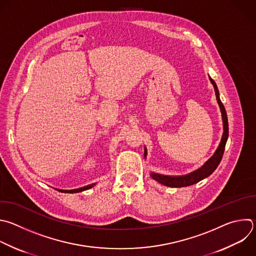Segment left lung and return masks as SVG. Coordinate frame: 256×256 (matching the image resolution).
I'll use <instances>...</instances> for the list:
<instances>
[{"label": "left lung", "instance_id": "left-lung-1", "mask_svg": "<svg viewBox=\"0 0 256 256\" xmlns=\"http://www.w3.org/2000/svg\"><path fill=\"white\" fill-rule=\"evenodd\" d=\"M209 79H210L211 83L213 84L216 100H217L218 106L220 108L221 116H222L223 134H222L220 144H219L218 148H216L215 152L213 154V156L208 160H206L202 166H200L199 168L195 170V171H193V172H191L187 175L168 176V175H162V174H158V173L150 172V177L162 185H164L166 187H172V188H181V187H187V186L194 185V184L200 182L201 180L209 177L215 171L216 168L219 164V162H221V158H222V156H223V152H224V148H225V144H226V142H227V138H228V120H227V114H226L225 108L222 104V102L220 100V98H219V90H218L217 85H216L215 81L210 76H209ZM146 152H148L146 148L144 146V158L148 154Z\"/></svg>", "mask_w": 256, "mask_h": 256}]
</instances>
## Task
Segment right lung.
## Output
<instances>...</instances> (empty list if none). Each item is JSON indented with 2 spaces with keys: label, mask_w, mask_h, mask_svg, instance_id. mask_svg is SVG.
<instances>
[{
  "label": "right lung",
  "mask_w": 256,
  "mask_h": 256,
  "mask_svg": "<svg viewBox=\"0 0 256 256\" xmlns=\"http://www.w3.org/2000/svg\"><path fill=\"white\" fill-rule=\"evenodd\" d=\"M96 183H94V184H90V185H88V186H84V187H81V188H77V189H72V190H62V189H55L61 193H79V192H82V191H86L90 188H92L94 186H96Z\"/></svg>",
  "instance_id": "right-lung-1"
}]
</instances>
